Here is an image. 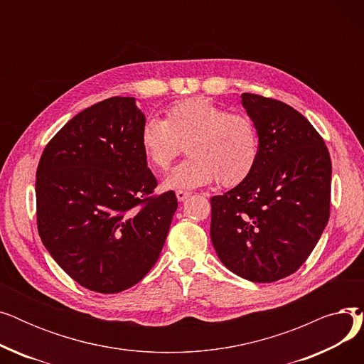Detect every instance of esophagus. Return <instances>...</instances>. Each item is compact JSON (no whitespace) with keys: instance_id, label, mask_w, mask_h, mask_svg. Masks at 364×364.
Listing matches in <instances>:
<instances>
[{"instance_id":"1","label":"esophagus","mask_w":364,"mask_h":364,"mask_svg":"<svg viewBox=\"0 0 364 364\" xmlns=\"http://www.w3.org/2000/svg\"><path fill=\"white\" fill-rule=\"evenodd\" d=\"M176 196H177V200H178V202H184V200L190 196V192H184V190H177Z\"/></svg>"}]
</instances>
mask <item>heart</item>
<instances>
[{"label":"heart","instance_id":"1","mask_svg":"<svg viewBox=\"0 0 364 364\" xmlns=\"http://www.w3.org/2000/svg\"><path fill=\"white\" fill-rule=\"evenodd\" d=\"M186 143L188 158L166 176L165 188L190 190L213 183L232 187L251 174L259 153L254 122L203 97L171 105L166 119L150 114L140 144L151 166L166 169Z\"/></svg>","mask_w":364,"mask_h":364}]
</instances>
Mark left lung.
<instances>
[{
	"instance_id": "left-lung-1",
	"label": "left lung",
	"mask_w": 364,
	"mask_h": 364,
	"mask_svg": "<svg viewBox=\"0 0 364 364\" xmlns=\"http://www.w3.org/2000/svg\"><path fill=\"white\" fill-rule=\"evenodd\" d=\"M258 161L242 183L211 199V240L235 274L270 283L295 273L329 221L332 164L309 119L279 100L243 92Z\"/></svg>"
}]
</instances>
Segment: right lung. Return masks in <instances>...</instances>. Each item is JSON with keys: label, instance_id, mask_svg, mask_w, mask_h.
<instances>
[{"label": "right lung", "instance_id": "add662e5", "mask_svg": "<svg viewBox=\"0 0 364 364\" xmlns=\"http://www.w3.org/2000/svg\"><path fill=\"white\" fill-rule=\"evenodd\" d=\"M146 121L134 97H112L73 117L36 169L38 233L53 259L84 288L117 294L159 258L177 211L140 144Z\"/></svg>", "mask_w": 364, "mask_h": 364}]
</instances>
